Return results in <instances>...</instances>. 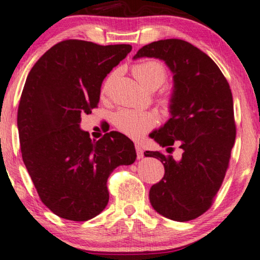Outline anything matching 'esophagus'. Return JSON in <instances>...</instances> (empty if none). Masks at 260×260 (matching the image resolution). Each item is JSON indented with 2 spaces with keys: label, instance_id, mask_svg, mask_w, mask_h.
<instances>
[{
  "label": "esophagus",
  "instance_id": "34e87169",
  "mask_svg": "<svg viewBox=\"0 0 260 260\" xmlns=\"http://www.w3.org/2000/svg\"><path fill=\"white\" fill-rule=\"evenodd\" d=\"M135 148H136V153H137V158L138 159H142L143 157H144V152H143V149L141 148V146H139L138 144H136V146H135Z\"/></svg>",
  "mask_w": 260,
  "mask_h": 260
}]
</instances>
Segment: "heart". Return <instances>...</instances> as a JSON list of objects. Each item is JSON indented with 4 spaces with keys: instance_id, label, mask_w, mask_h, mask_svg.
Returning <instances> with one entry per match:
<instances>
[{
    "instance_id": "1",
    "label": "heart",
    "mask_w": 260,
    "mask_h": 260,
    "mask_svg": "<svg viewBox=\"0 0 260 260\" xmlns=\"http://www.w3.org/2000/svg\"><path fill=\"white\" fill-rule=\"evenodd\" d=\"M133 74L139 83L148 90L158 89L165 83L168 78V71L163 63L156 61V59H146V61L134 64ZM112 78H114V75H110L104 81L102 90H101L102 95H107L109 92ZM160 103L164 108L168 109L170 107V99L165 97L160 101ZM112 122L119 133L130 138L138 139L156 125L157 117L151 111L121 109L114 115Z\"/></svg>"
}]
</instances>
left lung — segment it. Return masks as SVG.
Wrapping results in <instances>:
<instances>
[{
  "mask_svg": "<svg viewBox=\"0 0 260 260\" xmlns=\"http://www.w3.org/2000/svg\"><path fill=\"white\" fill-rule=\"evenodd\" d=\"M141 57L159 58L174 74L171 117L150 136L163 148L176 144L183 151L178 160L159 151L144 152L165 169L150 189V203L169 219L192 220L212 205L229 168L236 139L230 85L216 63L186 41L146 44L134 59Z\"/></svg>",
  "mask_w": 260,
  "mask_h": 260,
  "instance_id": "1",
  "label": "left lung"
}]
</instances>
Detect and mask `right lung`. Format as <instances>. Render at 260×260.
Listing matches in <instances>:
<instances>
[{"instance_id": "right-lung-1", "label": "right lung", "mask_w": 260, "mask_h": 260, "mask_svg": "<svg viewBox=\"0 0 260 260\" xmlns=\"http://www.w3.org/2000/svg\"><path fill=\"white\" fill-rule=\"evenodd\" d=\"M131 49L66 40L30 70L17 111L21 152L41 201L56 216L96 217L108 205L109 176L136 160L123 134L110 131L95 142L80 129L81 115L100 102L103 80Z\"/></svg>"}]
</instances>
